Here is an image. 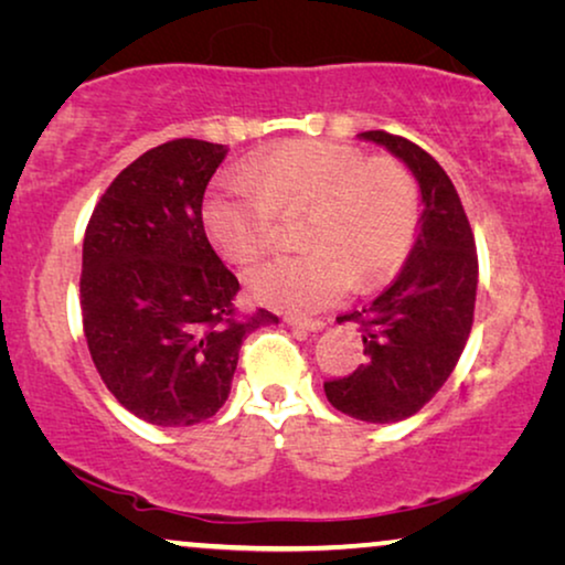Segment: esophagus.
<instances>
[{"mask_svg": "<svg viewBox=\"0 0 565 565\" xmlns=\"http://www.w3.org/2000/svg\"><path fill=\"white\" fill-rule=\"evenodd\" d=\"M288 323L296 329H303V331H319L327 327L321 319H306V316H288Z\"/></svg>", "mask_w": 565, "mask_h": 565, "instance_id": "esophagus-1", "label": "esophagus"}]
</instances>
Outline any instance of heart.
<instances>
[{
	"mask_svg": "<svg viewBox=\"0 0 565 565\" xmlns=\"http://www.w3.org/2000/svg\"><path fill=\"white\" fill-rule=\"evenodd\" d=\"M306 213L298 254H275L244 273L262 303L316 311L354 285L383 280L404 259L419 218V188L393 159H370L344 143L298 141L267 151L244 174H228L205 198L213 244L252 262L275 244L277 215Z\"/></svg>",
	"mask_w": 565,
	"mask_h": 565,
	"instance_id": "heart-1",
	"label": "heart"
}]
</instances>
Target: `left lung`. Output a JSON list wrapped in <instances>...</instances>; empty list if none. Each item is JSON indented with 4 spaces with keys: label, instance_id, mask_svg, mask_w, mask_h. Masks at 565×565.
Segmentation results:
<instances>
[{
    "label": "left lung",
    "instance_id": "1",
    "mask_svg": "<svg viewBox=\"0 0 565 565\" xmlns=\"http://www.w3.org/2000/svg\"><path fill=\"white\" fill-rule=\"evenodd\" d=\"M412 169L422 190V226L396 280L360 311L339 316L362 327L365 362L323 383L337 412L391 424L419 412L443 388L468 342L476 311L478 254L466 207L445 169L422 146L365 130Z\"/></svg>",
    "mask_w": 565,
    "mask_h": 565
}]
</instances>
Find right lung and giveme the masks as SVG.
I'll list each match as a JSON object with an SVG mask.
<instances>
[{"mask_svg": "<svg viewBox=\"0 0 565 565\" xmlns=\"http://www.w3.org/2000/svg\"><path fill=\"white\" fill-rule=\"evenodd\" d=\"M226 146L174 138L110 182L84 234L79 303L107 391L138 419L192 427L226 404L238 350L277 323L242 313L238 280L203 226V195Z\"/></svg>", "mask_w": 565, "mask_h": 565, "instance_id": "1", "label": "right lung"}]
</instances>
